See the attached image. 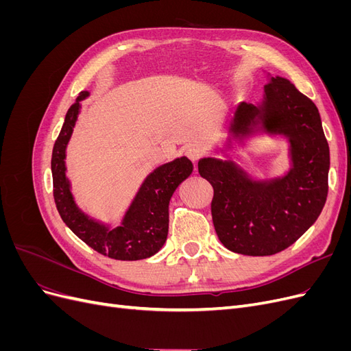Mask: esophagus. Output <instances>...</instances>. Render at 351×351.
I'll list each match as a JSON object with an SVG mask.
<instances>
[{"instance_id":"1","label":"esophagus","mask_w":351,"mask_h":351,"mask_svg":"<svg viewBox=\"0 0 351 351\" xmlns=\"http://www.w3.org/2000/svg\"><path fill=\"white\" fill-rule=\"evenodd\" d=\"M186 155L192 159L193 162H197L199 159L202 158V155H204V152H202V149L200 147H197V146H187L186 147Z\"/></svg>"}]
</instances>
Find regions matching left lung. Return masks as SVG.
<instances>
[{"label": "left lung", "mask_w": 351, "mask_h": 351, "mask_svg": "<svg viewBox=\"0 0 351 351\" xmlns=\"http://www.w3.org/2000/svg\"><path fill=\"white\" fill-rule=\"evenodd\" d=\"M231 141L254 133L284 136L291 167L282 177L253 180L234 161L202 158L199 174L214 187L212 221L224 246L268 256L300 239L328 196L329 146L316 105L284 77H269L259 105L240 102L228 127Z\"/></svg>", "instance_id": "1"}]
</instances>
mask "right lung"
Returning a JSON list of instances; mask_svg holds the SVG:
<instances>
[{
    "instance_id": "obj_1",
    "label": "right lung",
    "mask_w": 351,
    "mask_h": 351,
    "mask_svg": "<svg viewBox=\"0 0 351 351\" xmlns=\"http://www.w3.org/2000/svg\"><path fill=\"white\" fill-rule=\"evenodd\" d=\"M88 97V90L80 92L69 108L52 149L51 169L57 209L74 234L104 256L119 261L146 259L164 246L168 234L169 199L178 184L192 174L193 164L182 156L155 168L145 178L119 227L111 228L92 219L74 202L66 176V149L80 112V101Z\"/></svg>"
}]
</instances>
